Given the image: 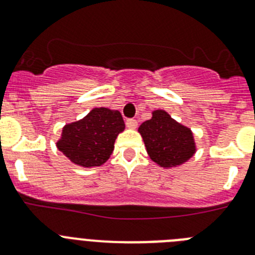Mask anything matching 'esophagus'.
<instances>
[{
  "mask_svg": "<svg viewBox=\"0 0 255 255\" xmlns=\"http://www.w3.org/2000/svg\"><path fill=\"white\" fill-rule=\"evenodd\" d=\"M126 126H128L129 129H136L137 121L135 120V119H128V120H126Z\"/></svg>",
  "mask_w": 255,
  "mask_h": 255,
  "instance_id": "34e87169",
  "label": "esophagus"
}]
</instances>
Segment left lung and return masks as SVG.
<instances>
[{
	"mask_svg": "<svg viewBox=\"0 0 255 255\" xmlns=\"http://www.w3.org/2000/svg\"><path fill=\"white\" fill-rule=\"evenodd\" d=\"M150 120L139 126L146 151L153 162L163 168L183 164L196 153L191 129L177 123L164 110L151 112Z\"/></svg>",
	"mask_w": 255,
	"mask_h": 255,
	"instance_id": "8db88e82",
	"label": "left lung"
}]
</instances>
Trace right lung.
I'll return each instance as SVG.
<instances>
[{
  "instance_id": "1",
  "label": "right lung",
  "mask_w": 255,
  "mask_h": 255,
  "mask_svg": "<svg viewBox=\"0 0 255 255\" xmlns=\"http://www.w3.org/2000/svg\"><path fill=\"white\" fill-rule=\"evenodd\" d=\"M125 123L118 110L93 109L87 116L67 124L57 146L72 163L85 168L102 165L114 151Z\"/></svg>"
}]
</instances>
